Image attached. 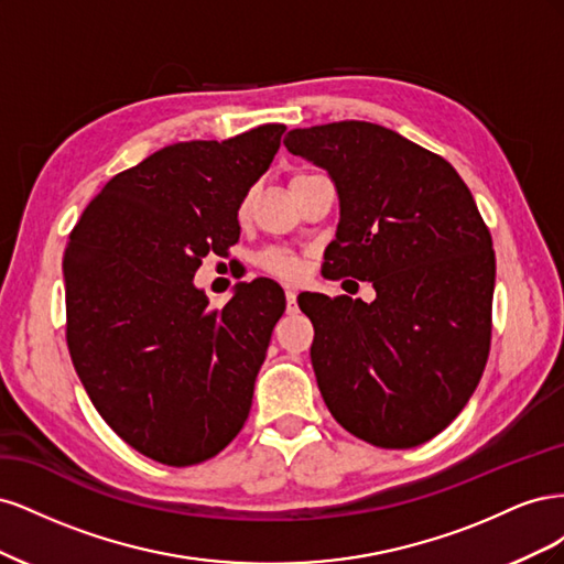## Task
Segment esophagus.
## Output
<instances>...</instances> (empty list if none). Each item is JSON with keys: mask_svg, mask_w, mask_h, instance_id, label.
Here are the masks:
<instances>
[{"mask_svg": "<svg viewBox=\"0 0 564 564\" xmlns=\"http://www.w3.org/2000/svg\"><path fill=\"white\" fill-rule=\"evenodd\" d=\"M284 294H286V305H289V308H294V305H296V296H299V289L286 286Z\"/></svg>", "mask_w": 564, "mask_h": 564, "instance_id": "1", "label": "esophagus"}]
</instances>
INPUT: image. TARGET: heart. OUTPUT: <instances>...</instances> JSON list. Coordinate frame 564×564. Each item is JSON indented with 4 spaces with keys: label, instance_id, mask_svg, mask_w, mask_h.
<instances>
[{
    "label": "heart",
    "instance_id": "b5f03b06",
    "mask_svg": "<svg viewBox=\"0 0 564 564\" xmlns=\"http://www.w3.org/2000/svg\"><path fill=\"white\" fill-rule=\"evenodd\" d=\"M247 212V204H242V212ZM259 265L270 272V275L282 280H296L303 275V259L286 249H268L259 256Z\"/></svg>",
    "mask_w": 564,
    "mask_h": 564
}]
</instances>
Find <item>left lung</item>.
<instances>
[{"label": "left lung", "mask_w": 564, "mask_h": 564, "mask_svg": "<svg viewBox=\"0 0 564 564\" xmlns=\"http://www.w3.org/2000/svg\"><path fill=\"white\" fill-rule=\"evenodd\" d=\"M292 155L322 166L340 218L324 278L371 282L377 299L301 294L311 360L334 419L383 449L429 442L458 416L487 365L497 261L456 169L371 122L292 129Z\"/></svg>", "instance_id": "left-lung-1"}]
</instances>
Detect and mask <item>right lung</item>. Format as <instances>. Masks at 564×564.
<instances>
[{
    "instance_id": "add662e5",
    "label": "right lung",
    "mask_w": 564,
    "mask_h": 564,
    "mask_svg": "<svg viewBox=\"0 0 564 564\" xmlns=\"http://www.w3.org/2000/svg\"><path fill=\"white\" fill-rule=\"evenodd\" d=\"M284 129L152 152L110 178L70 232L63 275L75 371L110 429L160 464H202L249 416L284 292L261 278L209 308L193 278L209 251L240 240L237 209Z\"/></svg>"
}]
</instances>
